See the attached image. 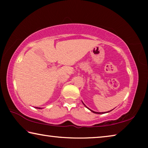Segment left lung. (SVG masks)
I'll use <instances>...</instances> for the list:
<instances>
[{"label":"left lung","mask_w":148,"mask_h":148,"mask_svg":"<svg viewBox=\"0 0 148 148\" xmlns=\"http://www.w3.org/2000/svg\"><path fill=\"white\" fill-rule=\"evenodd\" d=\"M83 104H84V102H83ZM84 106H86V108H87V106H86V105H85V104H84ZM88 109H89V110H91V111L92 112H93V113H95V114H104V112H101H101H94V111H92V110H90L89 108H88ZM112 110H110V111H112ZM110 111H109V112H110Z\"/></svg>","instance_id":"left-lung-1"}]
</instances>
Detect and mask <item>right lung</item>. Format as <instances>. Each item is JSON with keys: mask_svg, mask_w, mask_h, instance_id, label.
<instances>
[{"mask_svg": "<svg viewBox=\"0 0 148 148\" xmlns=\"http://www.w3.org/2000/svg\"><path fill=\"white\" fill-rule=\"evenodd\" d=\"M36 108H38V109H40V108H37V107H36Z\"/></svg>", "mask_w": 148, "mask_h": 148, "instance_id": "obj_1", "label": "right lung"}]
</instances>
